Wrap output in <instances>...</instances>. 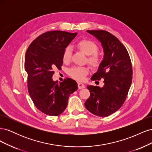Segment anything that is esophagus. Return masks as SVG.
Returning a JSON list of instances; mask_svg holds the SVG:
<instances>
[{
  "label": "esophagus",
  "mask_w": 152,
  "mask_h": 152,
  "mask_svg": "<svg viewBox=\"0 0 152 152\" xmlns=\"http://www.w3.org/2000/svg\"><path fill=\"white\" fill-rule=\"evenodd\" d=\"M78 87H79V89H82L84 88L85 85L84 84L81 83V82H79V83H78Z\"/></svg>",
  "instance_id": "obj_1"
}]
</instances>
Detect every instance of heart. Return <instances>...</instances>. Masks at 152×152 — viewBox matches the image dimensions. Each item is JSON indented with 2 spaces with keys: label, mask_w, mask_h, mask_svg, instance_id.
I'll list each match as a JSON object with an SVG mask.
<instances>
[{
  "label": "heart",
  "mask_w": 152,
  "mask_h": 152,
  "mask_svg": "<svg viewBox=\"0 0 152 152\" xmlns=\"http://www.w3.org/2000/svg\"><path fill=\"white\" fill-rule=\"evenodd\" d=\"M77 46L82 52L88 56L87 61L89 65L94 68H97L101 63V58L97 54L98 47L94 42L88 39H82L78 42ZM72 48L67 47L63 53V61L64 63H68L72 57ZM89 69L86 67L75 66L68 70V75L73 79L82 81L84 80L86 76L89 73Z\"/></svg>",
  "instance_id": "1"
}]
</instances>
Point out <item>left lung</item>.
I'll return each instance as SVG.
<instances>
[{
  "label": "left lung",
  "instance_id": "1",
  "mask_svg": "<svg viewBox=\"0 0 152 152\" xmlns=\"http://www.w3.org/2000/svg\"><path fill=\"white\" fill-rule=\"evenodd\" d=\"M102 43L104 57L91 80L104 79L103 87L88 86L89 98L85 102L87 110L98 117L117 112L125 102L132 82V68L126 48L119 40L104 30H87Z\"/></svg>",
  "mask_w": 152,
  "mask_h": 152
}]
</instances>
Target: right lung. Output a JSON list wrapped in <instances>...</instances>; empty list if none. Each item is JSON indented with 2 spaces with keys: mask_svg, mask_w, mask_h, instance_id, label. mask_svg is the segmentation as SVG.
Masks as SVG:
<instances>
[{
  "mask_svg": "<svg viewBox=\"0 0 152 152\" xmlns=\"http://www.w3.org/2000/svg\"><path fill=\"white\" fill-rule=\"evenodd\" d=\"M77 33L49 31L39 35L27 49L25 70L28 73V91L35 107L50 116H58L67 107L68 98L77 90V82L67 78L53 81L54 70L61 68L63 53Z\"/></svg>",
  "mask_w": 152,
  "mask_h": 152,
  "instance_id": "1",
  "label": "right lung"
}]
</instances>
